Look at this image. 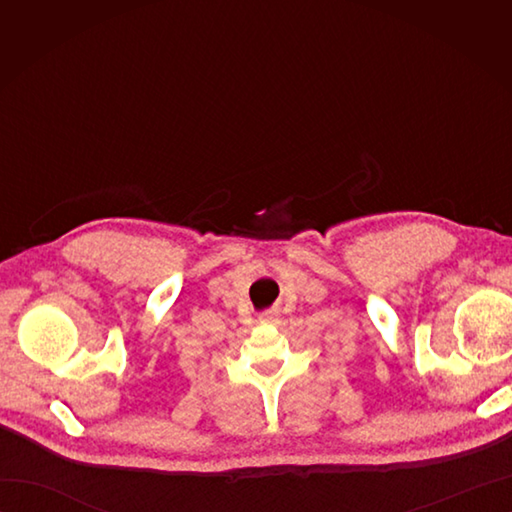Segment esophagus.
I'll return each instance as SVG.
<instances>
[{
  "instance_id": "1",
  "label": "esophagus",
  "mask_w": 512,
  "mask_h": 512,
  "mask_svg": "<svg viewBox=\"0 0 512 512\" xmlns=\"http://www.w3.org/2000/svg\"><path fill=\"white\" fill-rule=\"evenodd\" d=\"M277 314L275 312H264L262 317H259V323H277Z\"/></svg>"
}]
</instances>
